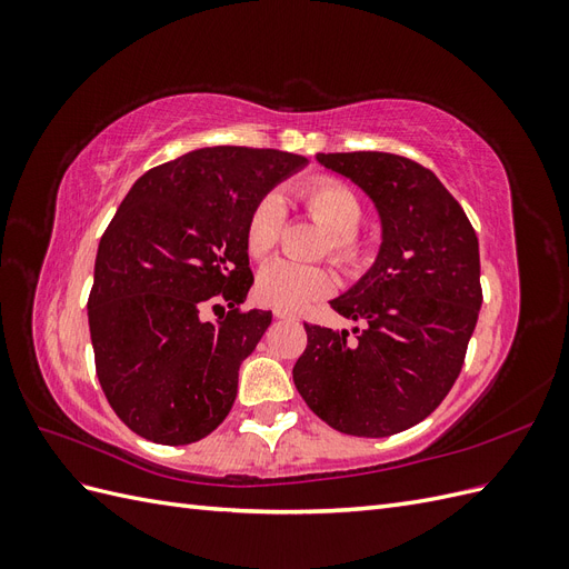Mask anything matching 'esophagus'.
<instances>
[{
  "label": "esophagus",
  "instance_id": "obj_1",
  "mask_svg": "<svg viewBox=\"0 0 569 569\" xmlns=\"http://www.w3.org/2000/svg\"><path fill=\"white\" fill-rule=\"evenodd\" d=\"M274 318H280V320H297V316H295V313L282 311V308H274Z\"/></svg>",
  "mask_w": 569,
  "mask_h": 569
}]
</instances>
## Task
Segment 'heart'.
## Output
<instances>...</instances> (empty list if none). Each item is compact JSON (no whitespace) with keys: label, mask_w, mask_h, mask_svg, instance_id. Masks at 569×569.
Wrapping results in <instances>:
<instances>
[{"label":"heart","mask_w":569,"mask_h":569,"mask_svg":"<svg viewBox=\"0 0 569 569\" xmlns=\"http://www.w3.org/2000/svg\"><path fill=\"white\" fill-rule=\"evenodd\" d=\"M318 226L327 232V253L337 263L353 266L360 258V244L353 234L363 206L347 184L337 180H316L306 184L299 192ZM280 226V199L274 194L263 197L253 206L247 222V249L253 258H263L278 239ZM335 287L332 272L322 266H297L278 258L261 268L256 280V297L268 306L282 308V311H297L308 301L330 295Z\"/></svg>","instance_id":"1"}]
</instances>
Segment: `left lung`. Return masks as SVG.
I'll use <instances>...</instances> for the list:
<instances>
[{"label":"left lung","mask_w":569,"mask_h":569,"mask_svg":"<svg viewBox=\"0 0 569 569\" xmlns=\"http://www.w3.org/2000/svg\"><path fill=\"white\" fill-rule=\"evenodd\" d=\"M380 218L375 263L330 306L358 330L303 325L295 385L320 420L353 437L418 425L453 387L481 308L479 242L432 170L385 151L316 153Z\"/></svg>","instance_id":"left-lung-1"}]
</instances>
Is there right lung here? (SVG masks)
I'll return each mask as SVG.
<instances>
[{
    "instance_id": "add662e5",
    "label": "right lung",
    "mask_w": 569,
    "mask_h": 569,
    "mask_svg": "<svg viewBox=\"0 0 569 569\" xmlns=\"http://www.w3.org/2000/svg\"><path fill=\"white\" fill-rule=\"evenodd\" d=\"M308 166L278 149L203 147L137 180L99 242L88 301L99 385L134 435L194 443L226 420L239 366L272 320L239 313L253 274L247 222ZM213 296L231 311L200 318Z\"/></svg>"
}]
</instances>
